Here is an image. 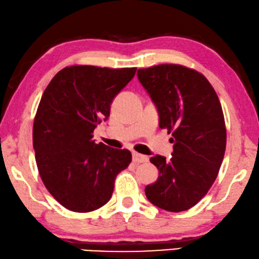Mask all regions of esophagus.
<instances>
[{"instance_id": "esophagus-1", "label": "esophagus", "mask_w": 259, "mask_h": 259, "mask_svg": "<svg viewBox=\"0 0 259 259\" xmlns=\"http://www.w3.org/2000/svg\"><path fill=\"white\" fill-rule=\"evenodd\" d=\"M133 161L135 163H144L148 162V157L144 155L138 154V152H133Z\"/></svg>"}]
</instances>
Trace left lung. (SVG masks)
I'll list each match as a JSON object with an SVG mask.
<instances>
[{"label": "left lung", "mask_w": 259, "mask_h": 259, "mask_svg": "<svg viewBox=\"0 0 259 259\" xmlns=\"http://www.w3.org/2000/svg\"><path fill=\"white\" fill-rule=\"evenodd\" d=\"M138 81L151 97L159 128L172 135V157L150 158L159 171L145 187L154 205L181 212L196 205L216 180L224 158L227 129L221 102L201 72L180 64L138 69Z\"/></svg>", "instance_id": "1"}]
</instances>
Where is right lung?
Returning <instances> with one entry per match:
<instances>
[{"label": "right lung", "mask_w": 259, "mask_h": 259, "mask_svg": "<svg viewBox=\"0 0 259 259\" xmlns=\"http://www.w3.org/2000/svg\"><path fill=\"white\" fill-rule=\"evenodd\" d=\"M136 68L71 65L54 76L39 102L32 128L36 164L46 188L65 209L89 212L109 202L115 178L131 152L93 140L110 105Z\"/></svg>", "instance_id": "add662e5"}]
</instances>
